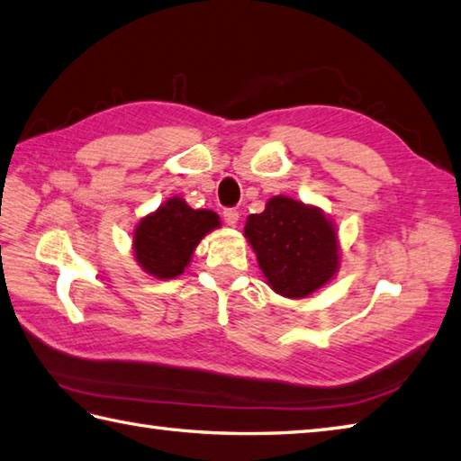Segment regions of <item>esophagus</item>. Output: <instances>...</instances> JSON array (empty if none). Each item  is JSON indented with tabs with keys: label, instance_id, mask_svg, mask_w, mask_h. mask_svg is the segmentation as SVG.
<instances>
[{
	"label": "esophagus",
	"instance_id": "obj_1",
	"mask_svg": "<svg viewBox=\"0 0 461 461\" xmlns=\"http://www.w3.org/2000/svg\"><path fill=\"white\" fill-rule=\"evenodd\" d=\"M222 217H224V222H227L229 227H237L240 214H239L237 209H224L222 211Z\"/></svg>",
	"mask_w": 461,
	"mask_h": 461
}]
</instances>
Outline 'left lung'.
Segmentation results:
<instances>
[{"instance_id":"left-lung-1","label":"left lung","mask_w":461,"mask_h":461,"mask_svg":"<svg viewBox=\"0 0 461 461\" xmlns=\"http://www.w3.org/2000/svg\"><path fill=\"white\" fill-rule=\"evenodd\" d=\"M258 267L272 290L304 298L322 288L338 270V234L318 206L288 196H272L244 227Z\"/></svg>"}]
</instances>
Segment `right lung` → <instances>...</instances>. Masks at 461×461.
Instances as JSON below:
<instances>
[{
  "label": "right lung",
  "mask_w": 461,
  "mask_h": 461,
  "mask_svg": "<svg viewBox=\"0 0 461 461\" xmlns=\"http://www.w3.org/2000/svg\"><path fill=\"white\" fill-rule=\"evenodd\" d=\"M217 227H221L217 212L194 211L183 199L173 196L137 224L135 258L147 275L175 278L189 267L196 244L204 234Z\"/></svg>",
  "instance_id": "1"
}]
</instances>
